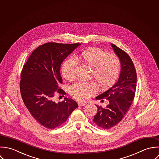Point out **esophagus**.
<instances>
[{"label": "esophagus", "instance_id": "34e87169", "mask_svg": "<svg viewBox=\"0 0 159 159\" xmlns=\"http://www.w3.org/2000/svg\"><path fill=\"white\" fill-rule=\"evenodd\" d=\"M85 104H86L85 102H78V105H79V106H85Z\"/></svg>", "mask_w": 159, "mask_h": 159}]
</instances>
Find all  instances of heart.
I'll use <instances>...</instances> for the list:
<instances>
[{
	"label": "heart",
	"mask_w": 159,
	"mask_h": 159,
	"mask_svg": "<svg viewBox=\"0 0 159 159\" xmlns=\"http://www.w3.org/2000/svg\"><path fill=\"white\" fill-rule=\"evenodd\" d=\"M83 65L92 69V77L103 89L112 86L117 80L121 69V62L116 55H109L98 48H89L76 57ZM74 58H69L64 62L61 73L66 80L73 79L78 63ZM98 91V85L93 82H77L69 87V93L79 101H85Z\"/></svg>",
	"instance_id": "1"
}]
</instances>
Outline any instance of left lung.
<instances>
[{
    "instance_id": "8db88e82",
    "label": "left lung",
    "mask_w": 159,
    "mask_h": 159,
    "mask_svg": "<svg viewBox=\"0 0 159 159\" xmlns=\"http://www.w3.org/2000/svg\"><path fill=\"white\" fill-rule=\"evenodd\" d=\"M111 46L120 60L121 69L117 83L96 97V99L106 98L109 102L105 107L96 105L98 112L93 119L96 125L104 129L114 127L122 120L132 104L136 87V72L131 59L114 44Z\"/></svg>"
}]
</instances>
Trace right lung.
<instances>
[{
    "mask_svg": "<svg viewBox=\"0 0 159 159\" xmlns=\"http://www.w3.org/2000/svg\"><path fill=\"white\" fill-rule=\"evenodd\" d=\"M79 45L77 43H44L34 50L23 66L20 81L22 99L32 117L47 128L61 125L78 107L71 98L65 97L58 103L53 98L55 93L66 94L59 88L63 82L61 65Z\"/></svg>",
    "mask_w": 159,
    "mask_h": 159,
    "instance_id": "add662e5",
    "label": "right lung"
}]
</instances>
